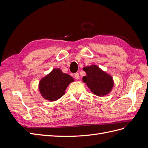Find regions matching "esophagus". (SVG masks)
<instances>
[{
	"instance_id": "1",
	"label": "esophagus",
	"mask_w": 148,
	"mask_h": 148,
	"mask_svg": "<svg viewBox=\"0 0 148 148\" xmlns=\"http://www.w3.org/2000/svg\"><path fill=\"white\" fill-rule=\"evenodd\" d=\"M75 78L77 79H79V75L78 73H75Z\"/></svg>"
}]
</instances>
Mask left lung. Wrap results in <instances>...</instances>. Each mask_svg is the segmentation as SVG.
Returning a JSON list of instances; mask_svg holds the SVG:
<instances>
[{"label": "left lung", "instance_id": "8db88e82", "mask_svg": "<svg viewBox=\"0 0 148 148\" xmlns=\"http://www.w3.org/2000/svg\"><path fill=\"white\" fill-rule=\"evenodd\" d=\"M86 76L83 77L82 82L94 95L104 96L109 94L114 86V82L112 76L102 70L96 65L83 67Z\"/></svg>", "mask_w": 148, "mask_h": 148}]
</instances>
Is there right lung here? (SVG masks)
Masks as SVG:
<instances>
[{"mask_svg": "<svg viewBox=\"0 0 148 148\" xmlns=\"http://www.w3.org/2000/svg\"><path fill=\"white\" fill-rule=\"evenodd\" d=\"M74 81L70 75L63 73L59 68L53 69L40 79L39 92L44 99L56 101L65 95L66 88Z\"/></svg>", "mask_w": 148, "mask_h": 148, "instance_id": "add662e5", "label": "right lung"}]
</instances>
